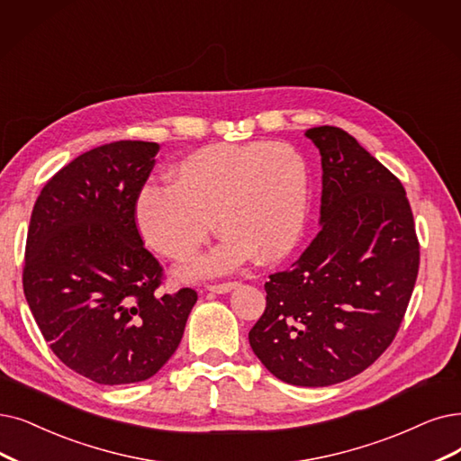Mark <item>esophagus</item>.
<instances>
[{"mask_svg":"<svg viewBox=\"0 0 461 461\" xmlns=\"http://www.w3.org/2000/svg\"><path fill=\"white\" fill-rule=\"evenodd\" d=\"M238 285V282H227V284H217V285H208V291H212V293H230L232 289H236Z\"/></svg>","mask_w":461,"mask_h":461,"instance_id":"34e87169","label":"esophagus"}]
</instances>
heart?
<instances>
[{"label":"heart","mask_w":461,"mask_h":461,"mask_svg":"<svg viewBox=\"0 0 461 461\" xmlns=\"http://www.w3.org/2000/svg\"><path fill=\"white\" fill-rule=\"evenodd\" d=\"M172 185H145L136 196V223L145 242L170 259H187L215 225L221 242L183 274H227L257 255L284 259L299 244L310 212V167L285 141L206 145L170 170Z\"/></svg>","instance_id":"obj_1"}]
</instances>
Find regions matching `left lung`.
Here are the masks:
<instances>
[{
    "instance_id": "1",
    "label": "left lung",
    "mask_w": 461,
    "mask_h": 461,
    "mask_svg": "<svg viewBox=\"0 0 461 461\" xmlns=\"http://www.w3.org/2000/svg\"><path fill=\"white\" fill-rule=\"evenodd\" d=\"M321 155V230L270 274L253 354L293 385L363 373L392 344L416 284L420 246L401 181L337 126L304 134Z\"/></svg>"
}]
</instances>
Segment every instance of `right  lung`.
<instances>
[{"label": "right lung", "mask_w": 461, "mask_h": 461, "mask_svg": "<svg viewBox=\"0 0 461 461\" xmlns=\"http://www.w3.org/2000/svg\"><path fill=\"white\" fill-rule=\"evenodd\" d=\"M158 143L113 141L54 174L35 200L24 294L57 357L92 382L134 384L177 349L196 291L158 297L162 267L143 248L136 196Z\"/></svg>", "instance_id": "right-lung-1"}]
</instances>
